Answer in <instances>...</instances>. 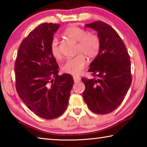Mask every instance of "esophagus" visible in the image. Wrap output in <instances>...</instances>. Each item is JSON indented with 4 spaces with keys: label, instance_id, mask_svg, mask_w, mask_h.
<instances>
[{
    "label": "esophagus",
    "instance_id": "1",
    "mask_svg": "<svg viewBox=\"0 0 147 147\" xmlns=\"http://www.w3.org/2000/svg\"><path fill=\"white\" fill-rule=\"evenodd\" d=\"M73 79H74V82H76V83H77V82H79L80 81V80H81L80 77H79L78 76H76V75H75V76H73Z\"/></svg>",
    "mask_w": 147,
    "mask_h": 147
}]
</instances>
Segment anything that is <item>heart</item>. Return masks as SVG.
<instances>
[{"mask_svg":"<svg viewBox=\"0 0 147 147\" xmlns=\"http://www.w3.org/2000/svg\"><path fill=\"white\" fill-rule=\"evenodd\" d=\"M63 35L71 40L78 42L76 46L78 53H83L89 59L94 58L98 55L100 49V41L96 35L89 34L85 29L76 26H69L64 30ZM51 52L54 58L58 59L61 58L57 38H54L51 42ZM83 54L80 53L65 62L62 68L65 73L78 74L82 71L86 63V57Z\"/></svg>","mask_w":147,"mask_h":147,"instance_id":"obj_1","label":"heart"}]
</instances>
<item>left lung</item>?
<instances>
[{
  "label": "left lung",
  "instance_id": "obj_1",
  "mask_svg": "<svg viewBox=\"0 0 147 147\" xmlns=\"http://www.w3.org/2000/svg\"><path fill=\"white\" fill-rule=\"evenodd\" d=\"M85 26L97 32L100 49L88 70L95 78L81 79L86 86L83 98L91 111L108 114L118 108L131 86L130 56L121 37L109 24L96 21Z\"/></svg>",
  "mask_w": 147,
  "mask_h": 147
}]
</instances>
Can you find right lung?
Listing matches in <instances>:
<instances>
[{
	"mask_svg": "<svg viewBox=\"0 0 147 147\" xmlns=\"http://www.w3.org/2000/svg\"><path fill=\"white\" fill-rule=\"evenodd\" d=\"M59 24L43 23L30 32L20 45L15 63L19 97L40 117L53 119L68 106L74 84L69 74L58 75V65L51 44Z\"/></svg>",
	"mask_w": 147,
	"mask_h": 147,
	"instance_id": "obj_1",
	"label": "right lung"
}]
</instances>
